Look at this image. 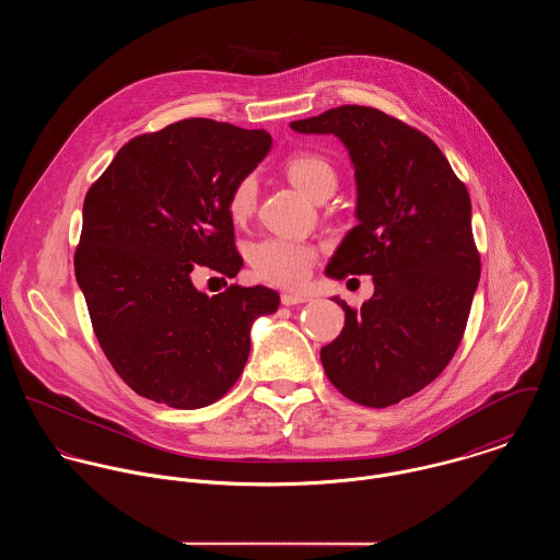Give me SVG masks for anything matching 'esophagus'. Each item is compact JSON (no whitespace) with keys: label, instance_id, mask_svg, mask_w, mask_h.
I'll use <instances>...</instances> for the list:
<instances>
[{"label":"esophagus","instance_id":"34e87169","mask_svg":"<svg viewBox=\"0 0 560 560\" xmlns=\"http://www.w3.org/2000/svg\"><path fill=\"white\" fill-rule=\"evenodd\" d=\"M282 304L284 306H298V304H304L308 302V295H300V293H282Z\"/></svg>","mask_w":560,"mask_h":560}]
</instances>
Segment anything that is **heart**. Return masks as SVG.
I'll return each mask as SVG.
<instances>
[{
    "instance_id": "heart-1",
    "label": "heart",
    "mask_w": 560,
    "mask_h": 560,
    "mask_svg": "<svg viewBox=\"0 0 560 560\" xmlns=\"http://www.w3.org/2000/svg\"><path fill=\"white\" fill-rule=\"evenodd\" d=\"M287 178L308 198H317L320 191L336 187V170L319 153L300 151L284 161ZM258 196V183L254 176H243L229 196V213L235 222H243L254 213ZM249 262L258 278L280 284L300 287L315 262V249L306 243L287 237H269L252 245Z\"/></svg>"
}]
</instances>
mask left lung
<instances>
[{
	"label": "left lung",
	"mask_w": 560,
	"mask_h": 560,
	"mask_svg": "<svg viewBox=\"0 0 560 560\" xmlns=\"http://www.w3.org/2000/svg\"><path fill=\"white\" fill-rule=\"evenodd\" d=\"M298 133L336 136L355 172V218L325 273L373 276L375 293L320 349L329 382L366 407H388L431 384L455 355L480 258L466 185L424 133L362 105L291 122Z\"/></svg>",
	"instance_id": "left-lung-1"
}]
</instances>
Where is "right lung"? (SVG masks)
I'll list each match as a JSON object with an SVG mask.
<instances>
[{"label": "right lung", "instance_id": "add662e5", "mask_svg": "<svg viewBox=\"0 0 560 560\" xmlns=\"http://www.w3.org/2000/svg\"><path fill=\"white\" fill-rule=\"evenodd\" d=\"M271 149L262 129L187 118L127 142L83 200L75 278L114 371L176 409L222 399L249 355V329L280 306L267 287L207 295L198 265L235 278L229 196Z\"/></svg>", "mask_w": 560, "mask_h": 560}]
</instances>
